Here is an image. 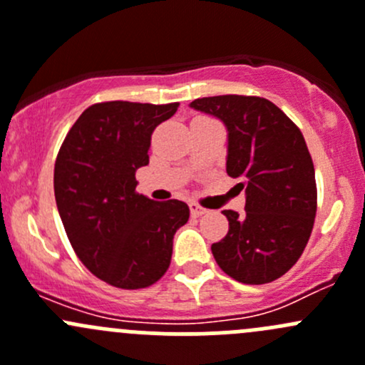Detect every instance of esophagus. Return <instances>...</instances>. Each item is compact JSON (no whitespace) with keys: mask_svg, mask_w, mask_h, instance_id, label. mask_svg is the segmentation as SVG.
Returning <instances> with one entry per match:
<instances>
[{"mask_svg":"<svg viewBox=\"0 0 365 365\" xmlns=\"http://www.w3.org/2000/svg\"><path fill=\"white\" fill-rule=\"evenodd\" d=\"M189 208H190V213H192L194 217H201L206 213V208H203V206L197 205V203H190Z\"/></svg>","mask_w":365,"mask_h":365,"instance_id":"1","label":"esophagus"}]
</instances>
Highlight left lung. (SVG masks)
Instances as JSON below:
<instances>
[{"label": "left lung", "mask_w": 365, "mask_h": 365, "mask_svg": "<svg viewBox=\"0 0 365 365\" xmlns=\"http://www.w3.org/2000/svg\"><path fill=\"white\" fill-rule=\"evenodd\" d=\"M190 108L226 125V171L245 189V213L222 212L230 231L212 245L213 257L238 282L275 281L297 263L314 226L318 192L304 135L274 102L261 97H205Z\"/></svg>", "instance_id": "1"}]
</instances>
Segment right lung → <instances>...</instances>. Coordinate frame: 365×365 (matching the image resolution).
Wrapping results in <instances>:
<instances>
[{
	"label": "right lung",
	"instance_id": "obj_1",
	"mask_svg": "<svg viewBox=\"0 0 365 365\" xmlns=\"http://www.w3.org/2000/svg\"><path fill=\"white\" fill-rule=\"evenodd\" d=\"M173 104L101 102L68 130L54 164V197L67 237L84 267L114 288L155 284L171 263L173 237L189 220L183 201L135 192L157 125Z\"/></svg>",
	"mask_w": 365,
	"mask_h": 365
}]
</instances>
